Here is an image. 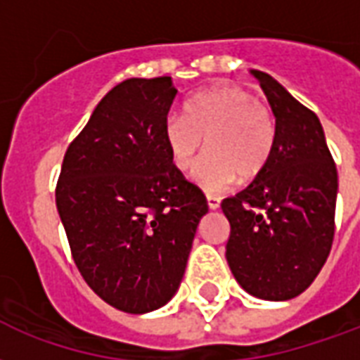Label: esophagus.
<instances>
[{
    "label": "esophagus",
    "mask_w": 360,
    "mask_h": 360,
    "mask_svg": "<svg viewBox=\"0 0 360 360\" xmlns=\"http://www.w3.org/2000/svg\"><path fill=\"white\" fill-rule=\"evenodd\" d=\"M207 205H209V209H211V211H217V209L220 207L219 195H212V193H209V195H207Z\"/></svg>",
    "instance_id": "esophagus-1"
}]
</instances>
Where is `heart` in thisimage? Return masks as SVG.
Listing matches in <instances>:
<instances>
[{
    "label": "heart",
    "mask_w": 360,
    "mask_h": 360,
    "mask_svg": "<svg viewBox=\"0 0 360 360\" xmlns=\"http://www.w3.org/2000/svg\"><path fill=\"white\" fill-rule=\"evenodd\" d=\"M274 141L276 124L269 107L232 84L193 96L184 115H170L165 122V143L176 169L190 170L203 148L209 149L193 170V182L207 193L230 190L238 176H259Z\"/></svg>",
    "instance_id": "obj_1"
}]
</instances>
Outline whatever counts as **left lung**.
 <instances>
[{
    "mask_svg": "<svg viewBox=\"0 0 360 360\" xmlns=\"http://www.w3.org/2000/svg\"><path fill=\"white\" fill-rule=\"evenodd\" d=\"M276 119L269 165L222 201L228 266L249 295L288 301L313 284L334 240L338 170L319 117L282 84L251 70Z\"/></svg>",
    "mask_w": 360,
    "mask_h": 360,
    "instance_id": "obj_1",
    "label": "left lung"
}]
</instances>
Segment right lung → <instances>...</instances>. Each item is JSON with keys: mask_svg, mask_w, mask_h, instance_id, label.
Wrapping results in <instances>:
<instances>
[{"mask_svg": "<svg viewBox=\"0 0 360 360\" xmlns=\"http://www.w3.org/2000/svg\"><path fill=\"white\" fill-rule=\"evenodd\" d=\"M176 94L170 76L115 86L67 149L55 191L86 284L130 314L157 311L174 297L209 211L165 143Z\"/></svg>", "mask_w": 360, "mask_h": 360, "instance_id": "1", "label": "right lung"}]
</instances>
